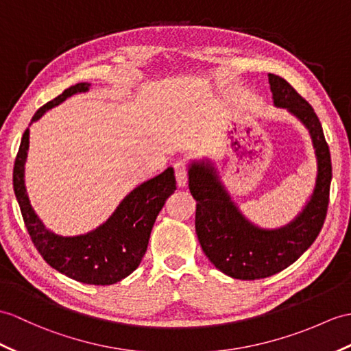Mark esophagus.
I'll use <instances>...</instances> for the list:
<instances>
[{
  "instance_id": "34e87169",
  "label": "esophagus",
  "mask_w": 351,
  "mask_h": 351,
  "mask_svg": "<svg viewBox=\"0 0 351 351\" xmlns=\"http://www.w3.org/2000/svg\"><path fill=\"white\" fill-rule=\"evenodd\" d=\"M175 176H176V185L179 189L186 185L189 181V166L185 161H178L175 165Z\"/></svg>"
}]
</instances>
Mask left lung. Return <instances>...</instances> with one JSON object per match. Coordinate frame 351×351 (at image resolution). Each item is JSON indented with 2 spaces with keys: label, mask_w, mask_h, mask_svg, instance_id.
Listing matches in <instances>:
<instances>
[{
  "label": "left lung",
  "mask_w": 351,
  "mask_h": 351,
  "mask_svg": "<svg viewBox=\"0 0 351 351\" xmlns=\"http://www.w3.org/2000/svg\"><path fill=\"white\" fill-rule=\"evenodd\" d=\"M276 108L287 109L306 127L317 158V178L302 213L280 229H262L245 218L219 181L209 160L191 161L189 186L195 205V233L206 257L236 280H260L278 274L304 254L319 236L329 205L332 162L314 109L286 79L269 73Z\"/></svg>",
  "instance_id": "8db88e82"
}]
</instances>
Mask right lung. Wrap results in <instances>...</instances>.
<instances>
[{
    "label": "right lung",
    "mask_w": 351,
    "mask_h": 351,
    "mask_svg": "<svg viewBox=\"0 0 351 351\" xmlns=\"http://www.w3.org/2000/svg\"><path fill=\"white\" fill-rule=\"evenodd\" d=\"M89 84L80 82L46 103L32 117L31 124L46 110L77 93H86ZM29 148V128L22 136L13 167V189L23 223L37 251L56 271L69 278L94 286H110L124 280L137 266L148 248L151 230L166 200L176 190L175 172L167 167L158 176L141 184L127 194L108 221L79 236H60L46 229L32 209L25 189V161Z\"/></svg>",
    "instance_id": "1"
}]
</instances>
